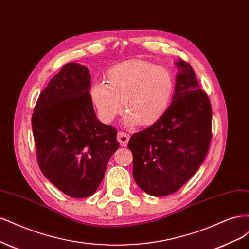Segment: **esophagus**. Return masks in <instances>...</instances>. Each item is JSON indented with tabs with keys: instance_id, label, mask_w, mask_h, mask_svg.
Returning a JSON list of instances; mask_svg holds the SVG:
<instances>
[{
	"instance_id": "34e87169",
	"label": "esophagus",
	"mask_w": 249,
	"mask_h": 249,
	"mask_svg": "<svg viewBox=\"0 0 249 249\" xmlns=\"http://www.w3.org/2000/svg\"><path fill=\"white\" fill-rule=\"evenodd\" d=\"M130 139V135L128 133H125V132H119L118 133V136H117V140L118 142H120V145H121L122 147H126L127 143H128V141H129Z\"/></svg>"
}]
</instances>
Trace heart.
<instances>
[{
    "instance_id": "heart-1",
    "label": "heart",
    "mask_w": 249,
    "mask_h": 249,
    "mask_svg": "<svg viewBox=\"0 0 249 249\" xmlns=\"http://www.w3.org/2000/svg\"><path fill=\"white\" fill-rule=\"evenodd\" d=\"M107 83H94L92 102L104 123L113 122L124 108L127 125H152L170 107L175 90L172 72L147 61L129 60L107 72Z\"/></svg>"
}]
</instances>
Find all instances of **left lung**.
Wrapping results in <instances>:
<instances>
[{"instance_id": "left-lung-1", "label": "left lung", "mask_w": 249, "mask_h": 249, "mask_svg": "<svg viewBox=\"0 0 249 249\" xmlns=\"http://www.w3.org/2000/svg\"><path fill=\"white\" fill-rule=\"evenodd\" d=\"M179 68L173 102L165 114L128 142L133 155V178L150 196H164L194 176L209 150L212 108L188 63Z\"/></svg>"}]
</instances>
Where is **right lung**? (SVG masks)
<instances>
[{
    "instance_id": "obj_1",
    "label": "right lung",
    "mask_w": 249,
    "mask_h": 249,
    "mask_svg": "<svg viewBox=\"0 0 249 249\" xmlns=\"http://www.w3.org/2000/svg\"><path fill=\"white\" fill-rule=\"evenodd\" d=\"M89 69L64 65L40 94L32 116L40 170L64 194L92 196L119 148L117 129L96 117Z\"/></svg>"
}]
</instances>
